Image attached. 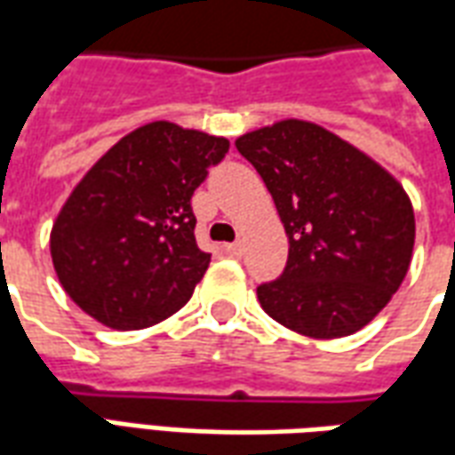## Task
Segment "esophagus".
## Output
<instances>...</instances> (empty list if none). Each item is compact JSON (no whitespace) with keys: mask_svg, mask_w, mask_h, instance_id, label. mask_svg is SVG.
Masks as SVG:
<instances>
[{"mask_svg":"<svg viewBox=\"0 0 455 455\" xmlns=\"http://www.w3.org/2000/svg\"><path fill=\"white\" fill-rule=\"evenodd\" d=\"M241 251H243V243H241V241H234V243H228L227 246V253H231V256H241Z\"/></svg>","mask_w":455,"mask_h":455,"instance_id":"obj_1","label":"esophagus"}]
</instances>
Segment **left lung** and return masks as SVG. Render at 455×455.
<instances>
[{
    "mask_svg": "<svg viewBox=\"0 0 455 455\" xmlns=\"http://www.w3.org/2000/svg\"><path fill=\"white\" fill-rule=\"evenodd\" d=\"M271 192L288 234V263L259 285V303L293 332L352 335L389 303L414 251L404 187L364 152L305 120L236 140Z\"/></svg>",
    "mask_w": 455,
    "mask_h": 455,
    "instance_id": "left-lung-1",
    "label": "left lung"
}]
</instances>
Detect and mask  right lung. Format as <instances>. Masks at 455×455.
<instances>
[{
	"mask_svg": "<svg viewBox=\"0 0 455 455\" xmlns=\"http://www.w3.org/2000/svg\"><path fill=\"white\" fill-rule=\"evenodd\" d=\"M227 138L148 123L95 162L51 228V259L71 300L113 330L174 315L209 268L192 195L224 160Z\"/></svg>",
	"mask_w": 455,
	"mask_h": 455,
	"instance_id": "obj_1",
	"label": "right lung"
}]
</instances>
